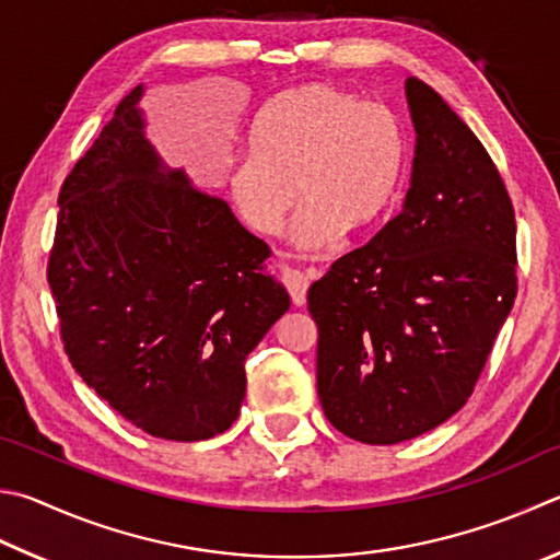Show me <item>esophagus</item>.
I'll return each instance as SVG.
<instances>
[{
  "label": "esophagus",
  "instance_id": "1",
  "mask_svg": "<svg viewBox=\"0 0 560 560\" xmlns=\"http://www.w3.org/2000/svg\"><path fill=\"white\" fill-rule=\"evenodd\" d=\"M283 283H287V289L291 293L293 306H303V303H306V293L311 283L306 273L296 269H283Z\"/></svg>",
  "mask_w": 560,
  "mask_h": 560
}]
</instances>
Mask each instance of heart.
I'll list each match as a JSON object with an SVG mask.
<instances>
[{"mask_svg":"<svg viewBox=\"0 0 560 560\" xmlns=\"http://www.w3.org/2000/svg\"><path fill=\"white\" fill-rule=\"evenodd\" d=\"M406 164L394 112L328 83L291 88L264 107L249 151L225 166V190L240 220L271 237L303 198L291 245L323 254L348 228L377 225L396 198Z\"/></svg>","mask_w":560,"mask_h":560,"instance_id":"obj_1","label":"heart"}]
</instances>
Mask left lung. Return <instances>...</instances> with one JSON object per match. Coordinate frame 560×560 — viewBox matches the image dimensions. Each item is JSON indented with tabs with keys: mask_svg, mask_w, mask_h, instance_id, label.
Listing matches in <instances>:
<instances>
[{
	"mask_svg": "<svg viewBox=\"0 0 560 560\" xmlns=\"http://www.w3.org/2000/svg\"><path fill=\"white\" fill-rule=\"evenodd\" d=\"M401 212L308 291L318 396L340 433L394 445L463 409L516 296V222L490 154L421 80Z\"/></svg>",
	"mask_w": 560,
	"mask_h": 560,
	"instance_id": "obj_1",
	"label": "left lung"
}]
</instances>
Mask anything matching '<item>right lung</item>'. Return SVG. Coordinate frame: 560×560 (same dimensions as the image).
<instances>
[{
  "label": "right lung",
  "mask_w": 560,
  "mask_h": 560,
  "mask_svg": "<svg viewBox=\"0 0 560 560\" xmlns=\"http://www.w3.org/2000/svg\"><path fill=\"white\" fill-rule=\"evenodd\" d=\"M144 90L60 188L48 287L90 389L149 435L192 443L237 421L247 354L291 299L228 202L156 154Z\"/></svg>",
  "instance_id": "1"
}]
</instances>
